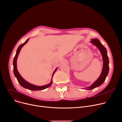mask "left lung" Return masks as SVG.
I'll return each instance as SVG.
<instances>
[{"mask_svg":"<svg viewBox=\"0 0 122 122\" xmlns=\"http://www.w3.org/2000/svg\"><path fill=\"white\" fill-rule=\"evenodd\" d=\"M90 42L100 50L102 55L103 64L102 71L100 76L91 86L88 87L86 88H84L87 90H91L101 86L104 82L109 71V58L107 55V52L106 48L102 44L100 41L97 39H91V41H90Z\"/></svg>","mask_w":122,"mask_h":122,"instance_id":"obj_1","label":"left lung"}]
</instances>
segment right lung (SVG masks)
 Returning <instances> with one entry per match:
<instances>
[{
	"mask_svg": "<svg viewBox=\"0 0 122 122\" xmlns=\"http://www.w3.org/2000/svg\"><path fill=\"white\" fill-rule=\"evenodd\" d=\"M29 39H27L26 41L23 43L22 44L20 45L19 47L18 48L17 51H16V54L15 55V56L14 58L13 59V72H14V74L15 76V77L17 78L19 83H20V84L23 88L30 90V91H40V90H45L48 87H49L52 84V79H53V76L55 73V72L56 71V70H57V69L58 68V67H57L55 71H54L53 75H52V77L51 79V81L50 83L46 85H44V86H36V85H33L32 84H30V83H29L28 82H27V81H26L21 76V75L20 74L19 72L18 71V69L17 68V58L18 57V56L19 55V53L20 52V51L21 50V49L22 48V47L28 42Z\"/></svg>",
	"mask_w": 122,
	"mask_h": 122,
	"instance_id": "add662e5",
	"label": "right lung"
}]
</instances>
